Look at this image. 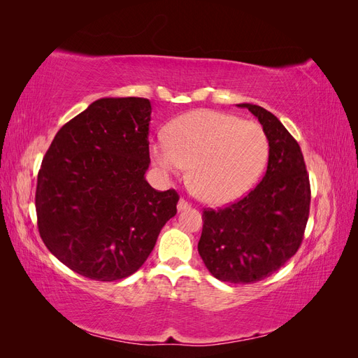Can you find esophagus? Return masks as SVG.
Listing matches in <instances>:
<instances>
[{
	"mask_svg": "<svg viewBox=\"0 0 358 358\" xmlns=\"http://www.w3.org/2000/svg\"><path fill=\"white\" fill-rule=\"evenodd\" d=\"M189 203L187 201V200H183V199H180L179 201H178V210L179 212H182V210H185V209H188L189 208Z\"/></svg>",
	"mask_w": 358,
	"mask_h": 358,
	"instance_id": "obj_1",
	"label": "esophagus"
}]
</instances>
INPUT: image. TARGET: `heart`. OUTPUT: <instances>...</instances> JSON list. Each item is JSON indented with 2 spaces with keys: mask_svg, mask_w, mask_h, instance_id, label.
<instances>
[{
  "mask_svg": "<svg viewBox=\"0 0 358 358\" xmlns=\"http://www.w3.org/2000/svg\"><path fill=\"white\" fill-rule=\"evenodd\" d=\"M268 155L262 125L210 109L182 115L150 145V157L162 173L188 166L197 196L210 204L241 199L263 171Z\"/></svg>",
  "mask_w": 358,
  "mask_h": 358,
  "instance_id": "obj_1",
  "label": "heart"
}]
</instances>
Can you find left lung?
Listing matches in <instances>:
<instances>
[{
	"instance_id": "left-lung-1",
	"label": "left lung",
	"mask_w": 358,
	"mask_h": 358,
	"mask_svg": "<svg viewBox=\"0 0 358 358\" xmlns=\"http://www.w3.org/2000/svg\"><path fill=\"white\" fill-rule=\"evenodd\" d=\"M237 106L246 107L263 125L267 170L242 200L203 212L199 254L222 282L254 284L297 252L309 218L310 185L301 149L279 119L257 104Z\"/></svg>"
}]
</instances>
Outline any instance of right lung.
<instances>
[{
    "label": "right lung",
    "mask_w": 358,
    "mask_h": 358,
    "mask_svg": "<svg viewBox=\"0 0 358 358\" xmlns=\"http://www.w3.org/2000/svg\"><path fill=\"white\" fill-rule=\"evenodd\" d=\"M150 112L138 96L96 100L59 129L43 158L40 236L85 278L112 282L137 272L178 212V192L145 179Z\"/></svg>",
    "instance_id": "obj_1"
}]
</instances>
